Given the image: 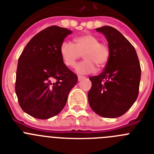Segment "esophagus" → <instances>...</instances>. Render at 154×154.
I'll list each match as a JSON object with an SVG mask.
<instances>
[{"instance_id":"34e87169","label":"esophagus","mask_w":154,"mask_h":154,"mask_svg":"<svg viewBox=\"0 0 154 154\" xmlns=\"http://www.w3.org/2000/svg\"><path fill=\"white\" fill-rule=\"evenodd\" d=\"M85 77H84V76H81V75H79L78 76V80L79 81H81L82 79H85Z\"/></svg>"}]
</instances>
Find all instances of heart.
<instances>
[{"label": "heart", "instance_id": "1", "mask_svg": "<svg viewBox=\"0 0 154 154\" xmlns=\"http://www.w3.org/2000/svg\"><path fill=\"white\" fill-rule=\"evenodd\" d=\"M75 44L69 41L62 42L59 52L62 62L66 66L74 67L76 62L83 54L85 60L77 64L75 72L80 75L94 72L97 65L104 67L110 57L109 48L104 42H99L96 35L86 33L74 38Z\"/></svg>", "mask_w": 154, "mask_h": 154}]
</instances>
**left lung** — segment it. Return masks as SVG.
Here are the masks:
<instances>
[{"mask_svg": "<svg viewBox=\"0 0 154 154\" xmlns=\"http://www.w3.org/2000/svg\"><path fill=\"white\" fill-rule=\"evenodd\" d=\"M108 41L110 57L99 75L91 76L89 103L98 115L116 118L123 115L137 100L141 69L135 48L118 30L110 26L96 28Z\"/></svg>", "mask_w": 154, "mask_h": 154, "instance_id": "8db88e82", "label": "left lung"}]
</instances>
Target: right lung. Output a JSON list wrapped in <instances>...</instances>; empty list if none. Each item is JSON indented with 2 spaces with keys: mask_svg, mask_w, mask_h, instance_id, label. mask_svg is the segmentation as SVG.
Segmentation results:
<instances>
[{
  "mask_svg": "<svg viewBox=\"0 0 154 154\" xmlns=\"http://www.w3.org/2000/svg\"><path fill=\"white\" fill-rule=\"evenodd\" d=\"M72 31L48 27L30 40L18 58L15 92L23 111L40 119L58 115L78 77L62 62V42Z\"/></svg>",
  "mask_w": 154,
  "mask_h": 154,
  "instance_id": "right-lung-1",
  "label": "right lung"
}]
</instances>
